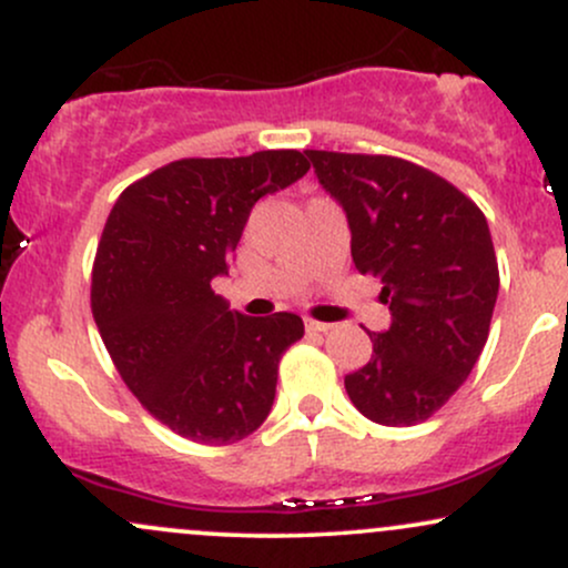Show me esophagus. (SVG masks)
<instances>
[{
	"label": "esophagus",
	"instance_id": "1",
	"mask_svg": "<svg viewBox=\"0 0 568 568\" xmlns=\"http://www.w3.org/2000/svg\"><path fill=\"white\" fill-rule=\"evenodd\" d=\"M304 328H306V334H325V331H331V328H334V325L321 323V321H312V317H306Z\"/></svg>",
	"mask_w": 568,
	"mask_h": 568
}]
</instances>
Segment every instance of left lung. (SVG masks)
<instances>
[{
	"instance_id": "left-lung-1",
	"label": "left lung",
	"mask_w": 568,
	"mask_h": 568,
	"mask_svg": "<svg viewBox=\"0 0 568 568\" xmlns=\"http://www.w3.org/2000/svg\"><path fill=\"white\" fill-rule=\"evenodd\" d=\"M306 158L347 211L357 272L379 277L393 312L384 334H368L371 361L344 379L349 400L376 425H419L470 376L488 338L499 266L486 216L416 162L323 149Z\"/></svg>"
}]
</instances>
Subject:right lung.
I'll return each mask as SVG.
<instances>
[{
	"instance_id": "right-lung-1",
	"label": "right lung",
	"mask_w": 568,
	"mask_h": 568,
	"mask_svg": "<svg viewBox=\"0 0 568 568\" xmlns=\"http://www.w3.org/2000/svg\"><path fill=\"white\" fill-rule=\"evenodd\" d=\"M310 171L296 149L186 158L114 202L93 262L90 310L122 382L181 438L226 446L270 416L302 317H247L211 288L251 207Z\"/></svg>"
}]
</instances>
